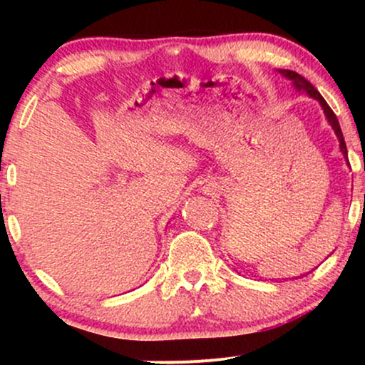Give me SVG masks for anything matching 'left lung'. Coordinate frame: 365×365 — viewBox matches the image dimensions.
Here are the masks:
<instances>
[{"label":"left lung","mask_w":365,"mask_h":365,"mask_svg":"<svg viewBox=\"0 0 365 365\" xmlns=\"http://www.w3.org/2000/svg\"><path fill=\"white\" fill-rule=\"evenodd\" d=\"M278 72L282 73L284 78H288V81H290V82L293 83V87H295L297 91H302V92H305V94H307L309 98L316 99V101L321 104L322 111H324L326 120H328V123L331 125V128H333V130H334V133H336L338 142H340V150H341L343 158H345L346 165H349V153H346V145H345V139H343V133H341L340 123H338L336 115H334L333 110H331V108L328 106V103L324 101V98H322V96L319 94V92H317V89H316V87L312 86L311 82L305 81V78L302 77V75H299L297 72H292V70H278Z\"/></svg>","instance_id":"left-lung-1"}]
</instances>
